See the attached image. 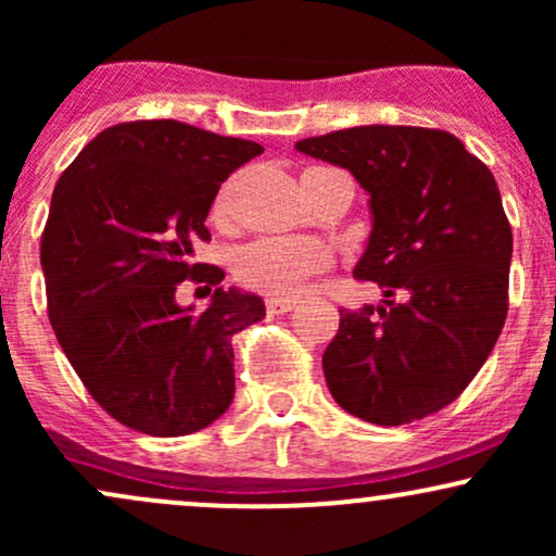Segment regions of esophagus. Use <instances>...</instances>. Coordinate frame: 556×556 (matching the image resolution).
<instances>
[{"mask_svg": "<svg viewBox=\"0 0 556 556\" xmlns=\"http://www.w3.org/2000/svg\"><path fill=\"white\" fill-rule=\"evenodd\" d=\"M292 308H295V300L292 298H277V295L266 298V311H269L271 316H282Z\"/></svg>", "mask_w": 556, "mask_h": 556, "instance_id": "1", "label": "esophagus"}]
</instances>
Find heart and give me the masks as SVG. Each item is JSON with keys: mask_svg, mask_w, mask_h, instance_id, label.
<instances>
[{"mask_svg": "<svg viewBox=\"0 0 556 556\" xmlns=\"http://www.w3.org/2000/svg\"><path fill=\"white\" fill-rule=\"evenodd\" d=\"M222 212V206H219ZM329 266V251L305 238H258L240 248L235 277L251 290L269 295H292L305 279Z\"/></svg>", "mask_w": 556, "mask_h": 556, "instance_id": "b5f03b06", "label": "heart"}]
</instances>
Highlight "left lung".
<instances>
[{
  "label": "left lung",
  "instance_id": "8db88e82",
  "mask_svg": "<svg viewBox=\"0 0 556 556\" xmlns=\"http://www.w3.org/2000/svg\"><path fill=\"white\" fill-rule=\"evenodd\" d=\"M295 149L350 169L371 195L374 229L353 274L387 298L340 308L321 361L331 397L379 426L442 410L481 371L507 318L513 229L494 175L433 127H348Z\"/></svg>",
  "mask_w": 556,
  "mask_h": 556
}]
</instances>
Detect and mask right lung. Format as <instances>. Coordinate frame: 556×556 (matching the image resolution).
I'll return each mask as SVG.
<instances>
[{"instance_id":"add662e5","label":"right lung","mask_w":556,"mask_h":556,"mask_svg":"<svg viewBox=\"0 0 556 556\" xmlns=\"http://www.w3.org/2000/svg\"><path fill=\"white\" fill-rule=\"evenodd\" d=\"M264 154L177 119L99 132L62 172L41 235L47 311L75 374L114 420L149 437L206 429L235 394L232 337L266 316L264 300L222 290L195 264L222 182ZM180 281L214 291L180 309Z\"/></svg>"}]
</instances>
